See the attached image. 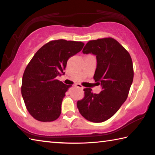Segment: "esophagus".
Returning a JSON list of instances; mask_svg holds the SVG:
<instances>
[{"label": "esophagus", "instance_id": "obj_1", "mask_svg": "<svg viewBox=\"0 0 155 155\" xmlns=\"http://www.w3.org/2000/svg\"><path fill=\"white\" fill-rule=\"evenodd\" d=\"M75 87H77V88H80V89H83V87L80 84H77V85H75Z\"/></svg>", "mask_w": 155, "mask_h": 155}]
</instances>
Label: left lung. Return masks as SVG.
I'll list each match as a JSON object with an SVG mask.
<instances>
[{
	"label": "left lung",
	"instance_id": "obj_1",
	"mask_svg": "<svg viewBox=\"0 0 155 155\" xmlns=\"http://www.w3.org/2000/svg\"><path fill=\"white\" fill-rule=\"evenodd\" d=\"M84 54L96 56L94 79L102 91L94 94L85 88V96L77 102L80 114L93 122H103L111 117L127 100L133 80V66L128 52L114 38L89 41Z\"/></svg>",
	"mask_w": 155,
	"mask_h": 155
}]
</instances>
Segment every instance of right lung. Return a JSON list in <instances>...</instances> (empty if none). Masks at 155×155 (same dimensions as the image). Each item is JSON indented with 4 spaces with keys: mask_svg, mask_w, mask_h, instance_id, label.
<instances>
[{
    "mask_svg": "<svg viewBox=\"0 0 155 155\" xmlns=\"http://www.w3.org/2000/svg\"><path fill=\"white\" fill-rule=\"evenodd\" d=\"M81 41H51L37 51L22 77L21 93L28 111L40 122H52L61 114V103L71 85L57 80L70 57L80 52Z\"/></svg>",
    "mask_w": 155,
    "mask_h": 155,
    "instance_id": "right-lung-1",
    "label": "right lung"
}]
</instances>
